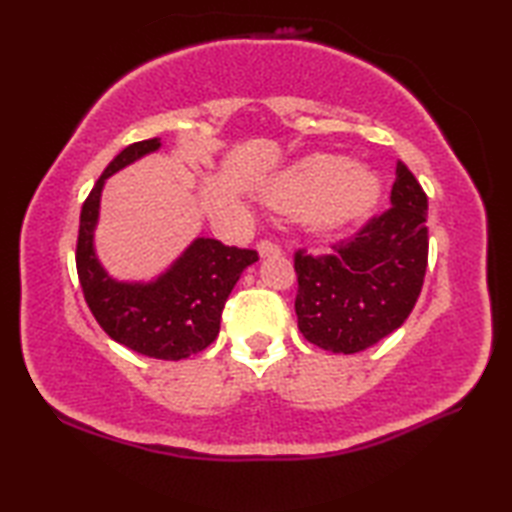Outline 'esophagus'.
<instances>
[{
    "label": "esophagus",
    "mask_w": 512,
    "mask_h": 512,
    "mask_svg": "<svg viewBox=\"0 0 512 512\" xmlns=\"http://www.w3.org/2000/svg\"><path fill=\"white\" fill-rule=\"evenodd\" d=\"M257 253L259 257H277L281 255V246L273 242V239H262V242L257 244Z\"/></svg>",
    "instance_id": "esophagus-1"
}]
</instances>
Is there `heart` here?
<instances>
[{"label": "heart", "instance_id": "1", "mask_svg": "<svg viewBox=\"0 0 512 512\" xmlns=\"http://www.w3.org/2000/svg\"><path fill=\"white\" fill-rule=\"evenodd\" d=\"M279 211L301 213L314 231H334L372 209L378 180L350 160L312 156L292 167L266 193Z\"/></svg>", "mask_w": 512, "mask_h": 512}]
</instances>
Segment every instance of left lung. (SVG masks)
I'll list each match as a JSON object with an SVG mask.
<instances>
[{
	"mask_svg": "<svg viewBox=\"0 0 512 512\" xmlns=\"http://www.w3.org/2000/svg\"><path fill=\"white\" fill-rule=\"evenodd\" d=\"M429 257L427 193L396 165L391 206L325 255L295 253V312L301 334L321 350L356 354L407 321Z\"/></svg>",
	"mask_w": 512,
	"mask_h": 512,
	"instance_id": "1",
	"label": "left lung"
}]
</instances>
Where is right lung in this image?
I'll use <instances>...</instances> for the list:
<instances>
[{
    "label": "right lung",
    "instance_id": "obj_1",
    "mask_svg": "<svg viewBox=\"0 0 512 512\" xmlns=\"http://www.w3.org/2000/svg\"><path fill=\"white\" fill-rule=\"evenodd\" d=\"M156 149L160 138L125 147L96 180L81 209L76 273L85 303L110 339L149 358L180 361L215 341L228 295L242 270L259 257L255 250L198 237L167 273L149 284H127L105 273L94 253L103 184L112 173Z\"/></svg>",
    "mask_w": 512,
    "mask_h": 512
}]
</instances>
